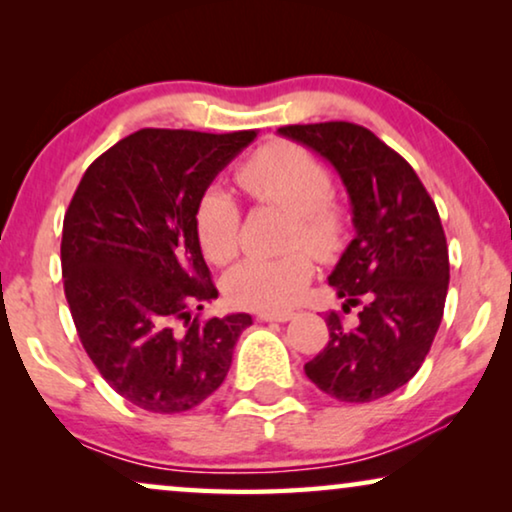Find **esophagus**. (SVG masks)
<instances>
[{"instance_id":"34e87169","label":"esophagus","mask_w":512,"mask_h":512,"mask_svg":"<svg viewBox=\"0 0 512 512\" xmlns=\"http://www.w3.org/2000/svg\"><path fill=\"white\" fill-rule=\"evenodd\" d=\"M261 321H291L293 312H258Z\"/></svg>"}]
</instances>
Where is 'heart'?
Listing matches in <instances>:
<instances>
[{"instance_id": "heart-1", "label": "heart", "mask_w": 512, "mask_h": 512, "mask_svg": "<svg viewBox=\"0 0 512 512\" xmlns=\"http://www.w3.org/2000/svg\"><path fill=\"white\" fill-rule=\"evenodd\" d=\"M237 184L258 205L289 214L286 244H303L317 258L340 249L345 209L331 195V172L321 160L293 142H272L258 149L235 174ZM195 235L212 263H226L237 251L240 209L216 188L198 200ZM312 279V261L303 249L279 256L244 258L223 279L230 303L251 310H286L303 296Z\"/></svg>"}]
</instances>
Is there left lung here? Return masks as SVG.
<instances>
[{"instance_id":"obj_1","label":"left lung","mask_w":512,"mask_h":512,"mask_svg":"<svg viewBox=\"0 0 512 512\" xmlns=\"http://www.w3.org/2000/svg\"><path fill=\"white\" fill-rule=\"evenodd\" d=\"M279 135L338 170L356 228L328 284L345 300L342 312L361 305L359 321L347 326L328 312V345L305 375L338 401H377L422 368L443 319L450 256L436 202L408 160L363 125H284Z\"/></svg>"}]
</instances>
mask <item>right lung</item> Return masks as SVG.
<instances>
[{"instance_id": "right-lung-1", "label": "right lung", "mask_w": 512, "mask_h": 512, "mask_svg": "<svg viewBox=\"0 0 512 512\" xmlns=\"http://www.w3.org/2000/svg\"><path fill=\"white\" fill-rule=\"evenodd\" d=\"M256 130L144 128L83 174L62 223V282L81 345L137 408L193 410L226 380L249 314L200 319L219 296L195 207Z\"/></svg>"}]
</instances>
